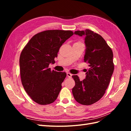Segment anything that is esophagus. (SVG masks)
Here are the masks:
<instances>
[{
  "label": "esophagus",
  "instance_id": "34e87169",
  "mask_svg": "<svg viewBox=\"0 0 131 131\" xmlns=\"http://www.w3.org/2000/svg\"><path fill=\"white\" fill-rule=\"evenodd\" d=\"M67 76H68V77H69V78H72V74L70 73H67Z\"/></svg>",
  "mask_w": 131,
  "mask_h": 131
}]
</instances>
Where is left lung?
<instances>
[{
  "instance_id": "obj_1",
  "label": "left lung",
  "mask_w": 131,
  "mask_h": 131,
  "mask_svg": "<svg viewBox=\"0 0 131 131\" xmlns=\"http://www.w3.org/2000/svg\"><path fill=\"white\" fill-rule=\"evenodd\" d=\"M74 34L85 36L84 59L90 68L82 81L78 75H73L75 85L72 93L79 103L89 105L100 100L108 88L114 69L113 53L103 37L92 30H77Z\"/></svg>"
}]
</instances>
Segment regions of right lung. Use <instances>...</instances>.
<instances>
[{"instance_id":"right-lung-1","label":"right lung","mask_w":131,"mask_h":131,"mask_svg":"<svg viewBox=\"0 0 131 131\" xmlns=\"http://www.w3.org/2000/svg\"><path fill=\"white\" fill-rule=\"evenodd\" d=\"M73 34L71 30L43 31L34 35L22 50L19 57L21 82L37 103L49 104L57 99L67 74L51 71L49 66L55 63L59 48Z\"/></svg>"}]
</instances>
